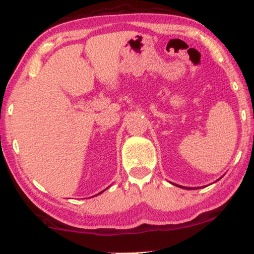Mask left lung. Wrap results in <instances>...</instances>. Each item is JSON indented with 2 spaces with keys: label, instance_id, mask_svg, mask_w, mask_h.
I'll use <instances>...</instances> for the list:
<instances>
[{
  "label": "left lung",
  "instance_id": "8db88e82",
  "mask_svg": "<svg viewBox=\"0 0 254 254\" xmlns=\"http://www.w3.org/2000/svg\"><path fill=\"white\" fill-rule=\"evenodd\" d=\"M174 186H177V187H180V188H183V189H197V188H189V187H182V186H179V184H175L174 183Z\"/></svg>",
  "mask_w": 254,
  "mask_h": 254
}]
</instances>
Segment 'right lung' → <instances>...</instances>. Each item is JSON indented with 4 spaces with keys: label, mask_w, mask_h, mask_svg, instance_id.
I'll list each match as a JSON object with an SVG mask.
<instances>
[{
    "label": "right lung",
    "mask_w": 254,
    "mask_h": 254,
    "mask_svg": "<svg viewBox=\"0 0 254 254\" xmlns=\"http://www.w3.org/2000/svg\"><path fill=\"white\" fill-rule=\"evenodd\" d=\"M105 190H106V189H105ZM105 190H103V191H101V192H99V193H97V195H95V196H98V195H100V193H103V192L105 191Z\"/></svg>",
    "instance_id": "right-lung-1"
}]
</instances>
